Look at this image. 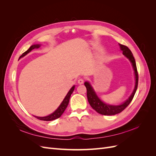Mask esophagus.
<instances>
[{"instance_id": "34e87169", "label": "esophagus", "mask_w": 156, "mask_h": 156, "mask_svg": "<svg viewBox=\"0 0 156 156\" xmlns=\"http://www.w3.org/2000/svg\"><path fill=\"white\" fill-rule=\"evenodd\" d=\"M77 82H78V84H83V83H84V79H82V78H80V79H78Z\"/></svg>"}]
</instances>
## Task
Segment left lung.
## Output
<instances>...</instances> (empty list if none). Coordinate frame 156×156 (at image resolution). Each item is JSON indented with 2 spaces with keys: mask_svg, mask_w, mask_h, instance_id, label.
I'll return each mask as SVG.
<instances>
[{
  "mask_svg": "<svg viewBox=\"0 0 156 156\" xmlns=\"http://www.w3.org/2000/svg\"><path fill=\"white\" fill-rule=\"evenodd\" d=\"M119 45L120 47V49L123 52L122 53L129 60L131 63L132 64V66H133L135 75V88L133 92H132L131 95L125 102L122 103V104L119 105H111L106 104L105 103L103 102L98 97L96 92H94L93 88L88 82L84 83V86L87 88V98L90 105L92 108H94V109L97 112H98L99 114H101L102 115H115L118 114V113L121 112L122 111H124L125 108L129 105L132 100H133V98L135 96V94L136 91V89H137L139 76L134 56H133V54H132L130 49L127 48V46L122 44H119Z\"/></svg>",
  "mask_w": 156,
  "mask_h": 156,
  "instance_id": "8db88e82",
  "label": "left lung"
}]
</instances>
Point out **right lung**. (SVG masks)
<instances>
[{
	"label": "right lung",
	"instance_id": "1",
	"mask_svg": "<svg viewBox=\"0 0 156 156\" xmlns=\"http://www.w3.org/2000/svg\"><path fill=\"white\" fill-rule=\"evenodd\" d=\"M40 47V45L39 44H36V45H33L32 46L30 47V48L28 49L27 51H25V53H23L21 56H20V58L23 57V56H25L26 55H27L29 53L35 48H39ZM74 88H75V86H73L69 90V91L68 92V93L67 94V95L66 96V97L64 98V100L62 101V102L61 103V104L60 105V106L57 108V109H56L54 112L52 113V114L47 116H44V117H39V116H35L36 119H39L40 120H44V121H51V120H53L55 119H57L58 118H60L63 114V112H64V111L66 110V108L68 103H69V98L71 95H72V94L73 93V90H74Z\"/></svg>",
	"mask_w": 156,
	"mask_h": 156
}]
</instances>
